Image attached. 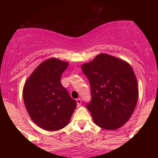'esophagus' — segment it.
<instances>
[{"label": "esophagus", "mask_w": 158, "mask_h": 158, "mask_svg": "<svg viewBox=\"0 0 158 158\" xmlns=\"http://www.w3.org/2000/svg\"><path fill=\"white\" fill-rule=\"evenodd\" d=\"M77 106H80L81 104V99L80 98H78L77 99Z\"/></svg>", "instance_id": "34e87169"}]
</instances>
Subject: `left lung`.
Masks as SVG:
<instances>
[{
	"label": "left lung",
	"instance_id": "8db88e82",
	"mask_svg": "<svg viewBox=\"0 0 158 158\" xmlns=\"http://www.w3.org/2000/svg\"><path fill=\"white\" fill-rule=\"evenodd\" d=\"M81 68L90 82L91 100L86 108L94 123L107 130L120 128L130 119L138 99V85L131 65L101 53Z\"/></svg>",
	"mask_w": 158,
	"mask_h": 158
}]
</instances>
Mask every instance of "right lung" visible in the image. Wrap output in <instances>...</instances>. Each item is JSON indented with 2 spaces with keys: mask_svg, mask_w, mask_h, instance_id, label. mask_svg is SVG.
Returning a JSON list of instances; mask_svg holds the SVG:
<instances>
[{
  "mask_svg": "<svg viewBox=\"0 0 158 158\" xmlns=\"http://www.w3.org/2000/svg\"><path fill=\"white\" fill-rule=\"evenodd\" d=\"M68 63L50 58L40 64L25 82L23 98L27 112L38 126L57 131L70 122L77 102L61 85Z\"/></svg>",
  "mask_w": 158,
  "mask_h": 158,
  "instance_id": "add662e5",
  "label": "right lung"
}]
</instances>
